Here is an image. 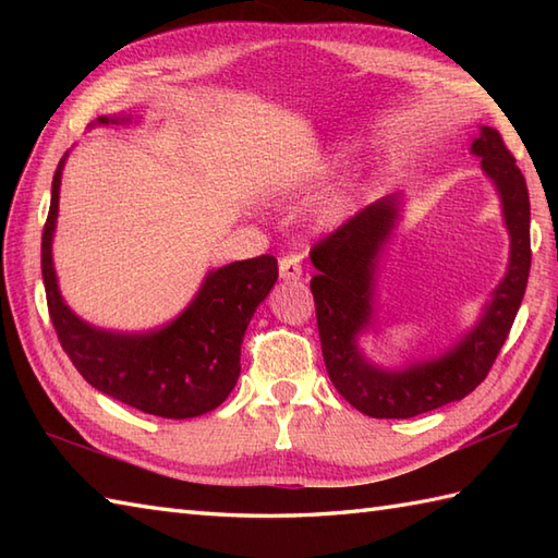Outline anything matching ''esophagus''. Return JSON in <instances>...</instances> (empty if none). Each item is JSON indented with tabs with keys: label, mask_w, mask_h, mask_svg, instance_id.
I'll list each match as a JSON object with an SVG mask.
<instances>
[{
	"label": "esophagus",
	"mask_w": 558,
	"mask_h": 558,
	"mask_svg": "<svg viewBox=\"0 0 558 558\" xmlns=\"http://www.w3.org/2000/svg\"><path fill=\"white\" fill-rule=\"evenodd\" d=\"M280 278L282 280H290V282H298L304 278V268H302V258L300 256H282L280 258Z\"/></svg>",
	"instance_id": "obj_1"
}]
</instances>
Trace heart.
<instances>
[{
    "label": "heart",
    "mask_w": 558,
    "mask_h": 558,
    "mask_svg": "<svg viewBox=\"0 0 558 558\" xmlns=\"http://www.w3.org/2000/svg\"><path fill=\"white\" fill-rule=\"evenodd\" d=\"M354 206H357V184L345 182L336 186L333 192L322 201V206H318V220L328 225V228H338V225H342L352 216Z\"/></svg>",
    "instance_id": "1"
}]
</instances>
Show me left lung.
<instances>
[{"mask_svg": "<svg viewBox=\"0 0 558 558\" xmlns=\"http://www.w3.org/2000/svg\"><path fill=\"white\" fill-rule=\"evenodd\" d=\"M470 153L482 162L501 201L508 266L484 302L475 326L453 345L429 360L386 369L366 357L360 338L376 324V286L386 248L402 220V194H390L362 208L357 216L312 248L316 324L330 381L352 408L376 420H408L444 408L472 393L508 338L523 302L530 276V196L501 134L480 126Z\"/></svg>", "mask_w": 558, "mask_h": 558, "instance_id": "left-lung-1", "label": "left lung"}]
</instances>
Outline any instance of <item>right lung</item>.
I'll return each mask as SVG.
<instances>
[{"mask_svg": "<svg viewBox=\"0 0 558 558\" xmlns=\"http://www.w3.org/2000/svg\"><path fill=\"white\" fill-rule=\"evenodd\" d=\"M129 122H138V117L105 114L90 126ZM66 156L57 165L43 230V282L52 326L69 360L100 393L156 417L189 420L216 410L240 378L246 326L276 286L278 260L264 254L208 270L194 300L162 328L124 333L93 326L64 302L52 258Z\"/></svg>", "mask_w": 558, "mask_h": 558, "instance_id": "right-lung-1", "label": "right lung"}]
</instances>
